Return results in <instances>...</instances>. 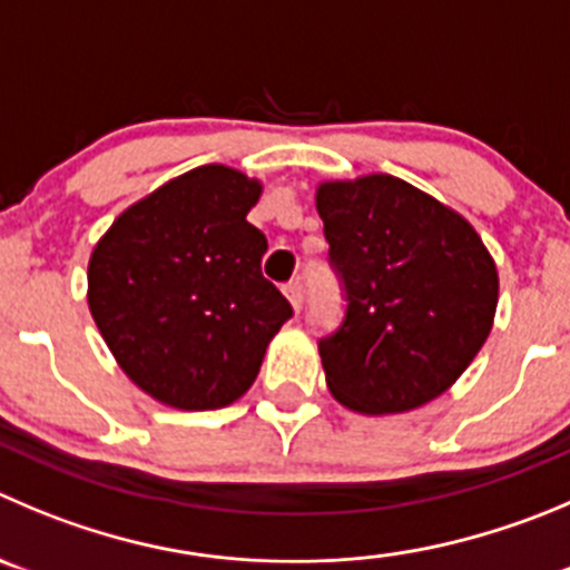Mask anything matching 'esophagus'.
I'll return each instance as SVG.
<instances>
[{
  "instance_id": "esophagus-1",
  "label": "esophagus",
  "mask_w": 570,
  "mask_h": 570,
  "mask_svg": "<svg viewBox=\"0 0 570 570\" xmlns=\"http://www.w3.org/2000/svg\"><path fill=\"white\" fill-rule=\"evenodd\" d=\"M284 295H286V301L292 303V309L295 312L303 309V284L301 281H292V284H286Z\"/></svg>"
}]
</instances>
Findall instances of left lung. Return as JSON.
<instances>
[{"instance_id":"obj_1","label":"left lung","mask_w":570,"mask_h":570,"mask_svg":"<svg viewBox=\"0 0 570 570\" xmlns=\"http://www.w3.org/2000/svg\"><path fill=\"white\" fill-rule=\"evenodd\" d=\"M343 326L321 340L326 385L365 416L407 413L470 368L498 309V267L475 227L391 174L317 183Z\"/></svg>"}]
</instances>
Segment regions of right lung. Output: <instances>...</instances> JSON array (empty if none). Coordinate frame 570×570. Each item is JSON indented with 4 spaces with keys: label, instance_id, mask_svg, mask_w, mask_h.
I'll list each match as a JSON object with an SVG mask.
<instances>
[{
    "label": "right lung",
    "instance_id": "add662e5",
    "mask_svg": "<svg viewBox=\"0 0 570 570\" xmlns=\"http://www.w3.org/2000/svg\"><path fill=\"white\" fill-rule=\"evenodd\" d=\"M264 183L210 163L126 207L89 255L87 303L120 371L177 411H219L249 391L292 317L261 275L267 238L247 222Z\"/></svg>",
    "mask_w": 570,
    "mask_h": 570
}]
</instances>
